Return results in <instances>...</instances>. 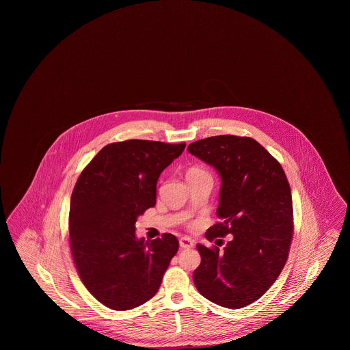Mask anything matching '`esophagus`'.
<instances>
[{"label":"esophagus","instance_id":"34e87169","mask_svg":"<svg viewBox=\"0 0 350 350\" xmlns=\"http://www.w3.org/2000/svg\"><path fill=\"white\" fill-rule=\"evenodd\" d=\"M180 247L183 248V250L193 248V247H194V241H193L190 237H181V239H180Z\"/></svg>","mask_w":350,"mask_h":350}]
</instances>
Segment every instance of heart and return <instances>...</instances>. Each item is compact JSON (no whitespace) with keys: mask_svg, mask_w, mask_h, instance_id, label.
<instances>
[{"mask_svg":"<svg viewBox=\"0 0 350 350\" xmlns=\"http://www.w3.org/2000/svg\"><path fill=\"white\" fill-rule=\"evenodd\" d=\"M200 173H207V172H206V170H203L202 167H189V169H187V172H186V177H187V176H194V174H200Z\"/></svg>","mask_w":350,"mask_h":350,"instance_id":"b5f03b06","label":"heart"}]
</instances>
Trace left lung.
Returning a JSON list of instances; mask_svg holds the SVG:
<instances>
[{
    "mask_svg": "<svg viewBox=\"0 0 350 350\" xmlns=\"http://www.w3.org/2000/svg\"><path fill=\"white\" fill-rule=\"evenodd\" d=\"M187 150L221 177L220 220L206 239L231 234L223 252L197 245L200 264L193 281L213 303L245 307L267 293L287 261L294 231L290 185L277 159L248 136H211Z\"/></svg>",
    "mask_w": 350,
    "mask_h": 350,
    "instance_id": "left-lung-1",
    "label": "left lung"
}]
</instances>
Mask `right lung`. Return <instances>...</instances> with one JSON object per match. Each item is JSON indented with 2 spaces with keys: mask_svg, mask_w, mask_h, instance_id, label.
<instances>
[{
  "mask_svg": "<svg viewBox=\"0 0 350 350\" xmlns=\"http://www.w3.org/2000/svg\"><path fill=\"white\" fill-rule=\"evenodd\" d=\"M185 143L131 139L105 146L83 167L70 197L69 245L89 293L127 311L159 290L178 240L163 233L137 240L135 223L156 204V183Z\"/></svg>",
  "mask_w": 350,
  "mask_h": 350,
  "instance_id": "1",
  "label": "right lung"
}]
</instances>
